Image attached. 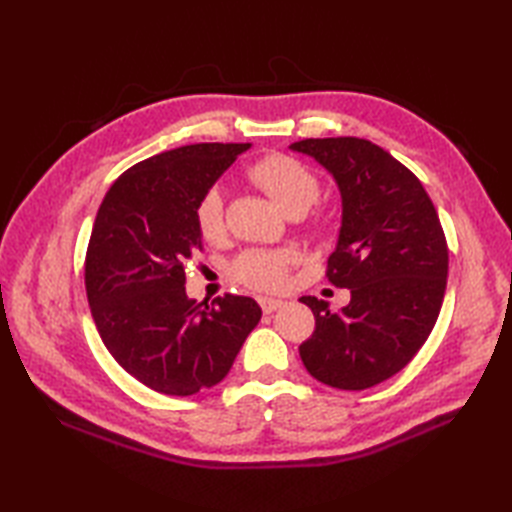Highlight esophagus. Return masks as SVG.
<instances>
[{
	"label": "esophagus",
	"mask_w": 512,
	"mask_h": 512,
	"mask_svg": "<svg viewBox=\"0 0 512 512\" xmlns=\"http://www.w3.org/2000/svg\"><path fill=\"white\" fill-rule=\"evenodd\" d=\"M259 306H262V310L266 314H273L275 310H279L281 306H284V301L275 299V297H259Z\"/></svg>",
	"instance_id": "esophagus-1"
}]
</instances>
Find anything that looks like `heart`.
Returning a JSON list of instances; mask_svg holds the SVG:
<instances>
[{"label":"heart","instance_id":"heart-1","mask_svg":"<svg viewBox=\"0 0 512 512\" xmlns=\"http://www.w3.org/2000/svg\"><path fill=\"white\" fill-rule=\"evenodd\" d=\"M246 176L259 189H264L268 198L288 215L306 213L319 200L321 193V180L317 173L306 162L288 154H268L259 158L255 165L248 167ZM328 222V215H319L317 226L325 228ZM195 224H198L202 239H206L209 244H217L224 239V198L217 187L206 189L200 195L198 204H195ZM292 262H295V255L290 250L250 248L235 259L231 270L235 279L250 288L275 290L284 286Z\"/></svg>","mask_w":512,"mask_h":512}]
</instances>
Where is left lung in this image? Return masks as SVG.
<instances>
[{"mask_svg": "<svg viewBox=\"0 0 512 512\" xmlns=\"http://www.w3.org/2000/svg\"><path fill=\"white\" fill-rule=\"evenodd\" d=\"M290 149L312 156L339 184L341 231L325 275L352 295L341 312L301 297L314 314L301 361L323 385L374 387L418 354L438 321L449 273L438 211L422 182L365 138H306Z\"/></svg>", "mask_w": 512, "mask_h": 512, "instance_id": "left-lung-1", "label": "left lung"}]
</instances>
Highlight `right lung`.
<instances>
[{
    "label": "right lung",
    "instance_id": "obj_1",
    "mask_svg": "<svg viewBox=\"0 0 512 512\" xmlns=\"http://www.w3.org/2000/svg\"><path fill=\"white\" fill-rule=\"evenodd\" d=\"M250 143H200L138 162L105 193L85 255V290L107 350L167 396L220 383L262 319L255 299L195 301L184 268L202 250L195 204Z\"/></svg>",
    "mask_w": 512,
    "mask_h": 512
}]
</instances>
